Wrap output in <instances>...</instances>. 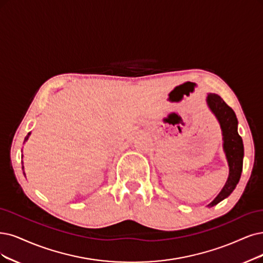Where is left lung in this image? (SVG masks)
I'll return each instance as SVG.
<instances>
[{
  "mask_svg": "<svg viewBox=\"0 0 263 263\" xmlns=\"http://www.w3.org/2000/svg\"><path fill=\"white\" fill-rule=\"evenodd\" d=\"M206 103L220 124L223 152L226 154L229 164V178L224 186L208 205V207H213L229 197L239 182L242 170V158H244V144L237 131L238 121L234 110L228 106L218 94L209 93Z\"/></svg>",
  "mask_w": 263,
  "mask_h": 263,
  "instance_id": "obj_1",
  "label": "left lung"
}]
</instances>
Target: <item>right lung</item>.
I'll use <instances>...</instances> for the list:
<instances>
[{
	"label": "right lung",
	"mask_w": 263,
	"mask_h": 263,
	"mask_svg": "<svg viewBox=\"0 0 263 263\" xmlns=\"http://www.w3.org/2000/svg\"><path fill=\"white\" fill-rule=\"evenodd\" d=\"M30 134H31V132H29V133L27 134V137L25 138V141H24V144L28 141L29 137H30ZM22 153H23V151H22ZM22 158H24V155H22ZM22 164H23V171H24V162H23V161H22ZM24 174H25V172H24ZM25 177H26V174H25Z\"/></svg>",
	"instance_id": "obj_1"
}]
</instances>
